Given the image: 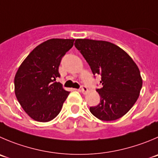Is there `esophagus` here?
<instances>
[{"instance_id": "1", "label": "esophagus", "mask_w": 158, "mask_h": 158, "mask_svg": "<svg viewBox=\"0 0 158 158\" xmlns=\"http://www.w3.org/2000/svg\"><path fill=\"white\" fill-rule=\"evenodd\" d=\"M81 91L83 94H87L88 92V89L86 86H81Z\"/></svg>"}]
</instances>
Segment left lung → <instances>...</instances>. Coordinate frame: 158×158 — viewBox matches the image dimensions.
Instances as JSON below:
<instances>
[{
	"label": "left lung",
	"instance_id": "left-lung-1",
	"mask_svg": "<svg viewBox=\"0 0 158 158\" xmlns=\"http://www.w3.org/2000/svg\"><path fill=\"white\" fill-rule=\"evenodd\" d=\"M74 46L93 74L102 76V87L96 90L100 103L90 107V112L102 121H113L126 115L139 98L143 85L136 63L127 52L109 42L77 39Z\"/></svg>",
	"mask_w": 158,
	"mask_h": 158
}]
</instances>
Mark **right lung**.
Wrapping results in <instances>:
<instances>
[{
    "instance_id": "right-lung-1",
    "label": "right lung",
    "mask_w": 158,
    "mask_h": 158,
    "mask_svg": "<svg viewBox=\"0 0 158 158\" xmlns=\"http://www.w3.org/2000/svg\"><path fill=\"white\" fill-rule=\"evenodd\" d=\"M74 40L51 39L37 46L19 67L15 77V93L32 119L51 121L61 111L70 92L56 79L60 77L62 57Z\"/></svg>"
}]
</instances>
